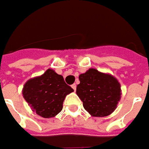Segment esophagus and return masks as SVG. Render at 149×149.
Instances as JSON below:
<instances>
[{
    "mask_svg": "<svg viewBox=\"0 0 149 149\" xmlns=\"http://www.w3.org/2000/svg\"><path fill=\"white\" fill-rule=\"evenodd\" d=\"M72 88L74 90V91H76V89H77V86H76V84L72 85Z\"/></svg>",
    "mask_w": 149,
    "mask_h": 149,
    "instance_id": "1",
    "label": "esophagus"
}]
</instances>
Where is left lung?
Returning a JSON list of instances; mask_svg holds the SVG:
<instances>
[{
    "instance_id": "1",
    "label": "left lung",
    "mask_w": 149,
    "mask_h": 149,
    "mask_svg": "<svg viewBox=\"0 0 149 149\" xmlns=\"http://www.w3.org/2000/svg\"><path fill=\"white\" fill-rule=\"evenodd\" d=\"M77 95L91 116L104 117L116 110L121 97L120 84L115 77L90 68L79 76Z\"/></svg>"
}]
</instances>
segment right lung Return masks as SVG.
Listing matches in <instances>:
<instances>
[{
    "instance_id": "add662e5",
    "label": "right lung",
    "mask_w": 149,
    "mask_h": 149,
    "mask_svg": "<svg viewBox=\"0 0 149 149\" xmlns=\"http://www.w3.org/2000/svg\"><path fill=\"white\" fill-rule=\"evenodd\" d=\"M72 91L73 89L66 84L63 76L53 69H48L43 75L28 80L22 94L37 115L52 118L63 110L66 95Z\"/></svg>"
}]
</instances>
